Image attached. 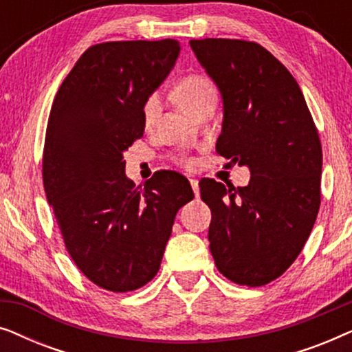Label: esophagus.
<instances>
[{
    "mask_svg": "<svg viewBox=\"0 0 352 352\" xmlns=\"http://www.w3.org/2000/svg\"><path fill=\"white\" fill-rule=\"evenodd\" d=\"M189 181H190L192 189H194V194L199 195V192H200V189H199V181H197V179H189Z\"/></svg>",
    "mask_w": 352,
    "mask_h": 352,
    "instance_id": "34e87169",
    "label": "esophagus"
}]
</instances>
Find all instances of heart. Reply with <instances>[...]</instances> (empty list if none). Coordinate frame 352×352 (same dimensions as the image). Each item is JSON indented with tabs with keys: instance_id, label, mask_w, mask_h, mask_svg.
<instances>
[{
	"instance_id": "1",
	"label": "heart",
	"mask_w": 352,
	"mask_h": 352,
	"mask_svg": "<svg viewBox=\"0 0 352 352\" xmlns=\"http://www.w3.org/2000/svg\"><path fill=\"white\" fill-rule=\"evenodd\" d=\"M177 102L182 107V110L187 113H192L199 105L206 99L216 98V89L213 81L205 75H189L176 88ZM162 110V98L158 93L148 94L142 105V120L146 126H151L155 122L158 113ZM184 165H190V158H182Z\"/></svg>"
}]
</instances>
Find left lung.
<instances>
[{
    "label": "left lung",
    "instance_id": "obj_1",
    "mask_svg": "<svg viewBox=\"0 0 352 352\" xmlns=\"http://www.w3.org/2000/svg\"><path fill=\"white\" fill-rule=\"evenodd\" d=\"M190 47L223 96L216 152L252 173L245 187L200 181L211 254L234 283L266 285L292 266L314 228L319 133L296 80L266 47L228 38L190 40Z\"/></svg>",
    "mask_w": 352,
    "mask_h": 352
}]
</instances>
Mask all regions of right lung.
I'll return each mask as SVG.
<instances>
[{
  "label": "right lung",
  "instance_id": "1",
  "mask_svg": "<svg viewBox=\"0 0 352 352\" xmlns=\"http://www.w3.org/2000/svg\"><path fill=\"white\" fill-rule=\"evenodd\" d=\"M179 43L107 41L86 50L47 120L43 186L65 248L91 282L138 290L157 276L173 223L194 199L189 181L158 171L136 189L123 152L142 138V105L179 56Z\"/></svg>",
  "mask_w": 352,
  "mask_h": 352
}]
</instances>
